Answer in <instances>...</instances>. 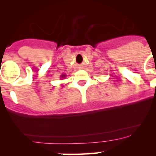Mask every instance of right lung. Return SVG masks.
Returning <instances> with one entry per match:
<instances>
[{
    "label": "right lung",
    "mask_w": 156,
    "mask_h": 156,
    "mask_svg": "<svg viewBox=\"0 0 156 156\" xmlns=\"http://www.w3.org/2000/svg\"><path fill=\"white\" fill-rule=\"evenodd\" d=\"M66 77V75H61L60 78H65Z\"/></svg>",
    "instance_id": "1"
}]
</instances>
